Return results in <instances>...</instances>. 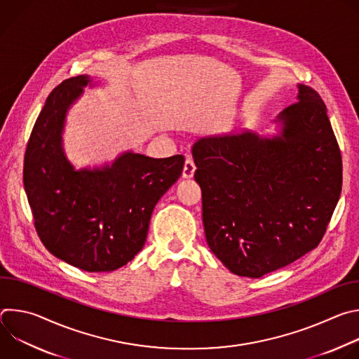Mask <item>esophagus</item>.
Instances as JSON below:
<instances>
[{"mask_svg": "<svg viewBox=\"0 0 359 359\" xmlns=\"http://www.w3.org/2000/svg\"><path fill=\"white\" fill-rule=\"evenodd\" d=\"M194 172H196V165L190 158H187L183 166V175H182L183 179H191L194 176Z\"/></svg>", "mask_w": 359, "mask_h": 359, "instance_id": "esophagus-1", "label": "esophagus"}]
</instances>
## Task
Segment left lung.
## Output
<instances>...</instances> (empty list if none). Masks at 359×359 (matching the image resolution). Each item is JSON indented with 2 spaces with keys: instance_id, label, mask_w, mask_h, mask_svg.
I'll return each mask as SVG.
<instances>
[{
  "instance_id": "8db88e82",
  "label": "left lung",
  "mask_w": 359,
  "mask_h": 359,
  "mask_svg": "<svg viewBox=\"0 0 359 359\" xmlns=\"http://www.w3.org/2000/svg\"><path fill=\"white\" fill-rule=\"evenodd\" d=\"M276 122L270 137L241 130L191 147L208 244L241 277H263L316 248L341 194V151L320 95L299 83Z\"/></svg>"
}]
</instances>
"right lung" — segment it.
Wrapping results in <instances>:
<instances>
[{
	"mask_svg": "<svg viewBox=\"0 0 359 359\" xmlns=\"http://www.w3.org/2000/svg\"><path fill=\"white\" fill-rule=\"evenodd\" d=\"M90 85L64 81L46 97L24 158V187L36 233L57 259L89 273L114 271L143 248L159 198L183 172L184 158L125 151L112 165L79 169L62 147L67 112Z\"/></svg>",
	"mask_w": 359,
	"mask_h": 359,
	"instance_id": "right-lung-1",
	"label": "right lung"
}]
</instances>
